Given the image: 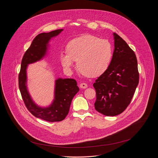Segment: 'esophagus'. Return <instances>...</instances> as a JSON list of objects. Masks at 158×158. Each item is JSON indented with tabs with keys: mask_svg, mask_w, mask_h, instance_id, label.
I'll return each mask as SVG.
<instances>
[{
	"mask_svg": "<svg viewBox=\"0 0 158 158\" xmlns=\"http://www.w3.org/2000/svg\"><path fill=\"white\" fill-rule=\"evenodd\" d=\"M80 88H83V89H86L88 88V85L85 83H81L80 84Z\"/></svg>",
	"mask_w": 158,
	"mask_h": 158,
	"instance_id": "obj_1",
	"label": "esophagus"
}]
</instances>
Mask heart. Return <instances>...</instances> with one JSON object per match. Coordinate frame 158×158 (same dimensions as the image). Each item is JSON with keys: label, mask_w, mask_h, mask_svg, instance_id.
I'll list each match as a JSON object with an SVG mask.
<instances>
[{"label": "heart", "mask_w": 158, "mask_h": 158, "mask_svg": "<svg viewBox=\"0 0 158 158\" xmlns=\"http://www.w3.org/2000/svg\"><path fill=\"white\" fill-rule=\"evenodd\" d=\"M66 50L60 55L63 67L70 70L77 61L81 72L91 77L103 74L109 68L113 56L111 45L107 40L90 35L72 40Z\"/></svg>", "instance_id": "1"}]
</instances>
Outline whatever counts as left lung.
Wrapping results in <instances>:
<instances>
[{"instance_id":"8db88e82","label":"left lung","mask_w":158,"mask_h":158,"mask_svg":"<svg viewBox=\"0 0 158 158\" xmlns=\"http://www.w3.org/2000/svg\"><path fill=\"white\" fill-rule=\"evenodd\" d=\"M114 50L109 68L93 84L96 111L106 116L123 113L130 105L139 84V73L135 52L114 33Z\"/></svg>"}]
</instances>
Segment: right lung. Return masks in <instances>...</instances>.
Segmentation results:
<instances>
[{"instance_id":"1","label":"right lung","mask_w":158,"mask_h":158,"mask_svg":"<svg viewBox=\"0 0 158 158\" xmlns=\"http://www.w3.org/2000/svg\"><path fill=\"white\" fill-rule=\"evenodd\" d=\"M63 30L59 29L37 35L23 56L19 73V88L26 108L36 117L49 122H60L66 118L72 100L79 91L77 81L72 78L58 79L56 81L55 97L53 103L47 108H41L33 102L27 90L26 69L27 64L35 63L44 56L47 45L50 38L57 36Z\"/></svg>"}]
</instances>
